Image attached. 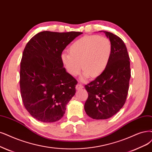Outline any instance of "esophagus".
I'll use <instances>...</instances> for the list:
<instances>
[{"label":"esophagus","mask_w":152,"mask_h":152,"mask_svg":"<svg viewBox=\"0 0 152 152\" xmlns=\"http://www.w3.org/2000/svg\"><path fill=\"white\" fill-rule=\"evenodd\" d=\"M82 88H83V86L81 85V84H77V85L76 86V89L77 90H80V89H82Z\"/></svg>","instance_id":"1"}]
</instances>
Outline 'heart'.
<instances>
[{"instance_id": "heart-1", "label": "heart", "mask_w": 152, "mask_h": 152, "mask_svg": "<svg viewBox=\"0 0 152 152\" xmlns=\"http://www.w3.org/2000/svg\"><path fill=\"white\" fill-rule=\"evenodd\" d=\"M112 53L111 43L102 36H86L77 39L69 48V53L61 54V60L66 71L72 76L79 75L81 67L83 79L91 75H101L108 65Z\"/></svg>"}]
</instances>
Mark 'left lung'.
I'll use <instances>...</instances> for the list:
<instances>
[{
  "label": "left lung",
  "instance_id": "1",
  "mask_svg": "<svg viewBox=\"0 0 152 152\" xmlns=\"http://www.w3.org/2000/svg\"><path fill=\"white\" fill-rule=\"evenodd\" d=\"M103 32L111 43V58L102 74L85 85L88 98L84 108L95 120L110 118L123 107L131 76L130 58L124 42L113 33Z\"/></svg>",
  "mask_w": 152,
  "mask_h": 152
}]
</instances>
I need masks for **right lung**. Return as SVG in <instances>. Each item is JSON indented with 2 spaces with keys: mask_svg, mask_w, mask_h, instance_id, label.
Wrapping results in <instances>:
<instances>
[{
  "mask_svg": "<svg viewBox=\"0 0 152 152\" xmlns=\"http://www.w3.org/2000/svg\"><path fill=\"white\" fill-rule=\"evenodd\" d=\"M81 34L43 31L26 44L20 62L21 97L26 109L38 121L59 120L75 94L77 81L66 72L61 54Z\"/></svg>",
  "mask_w": 152,
  "mask_h": 152,
  "instance_id": "obj_1",
  "label": "right lung"
}]
</instances>
